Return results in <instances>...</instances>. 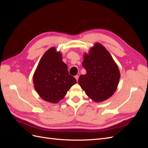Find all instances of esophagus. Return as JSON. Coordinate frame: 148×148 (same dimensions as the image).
<instances>
[{
    "label": "esophagus",
    "instance_id": "esophagus-1",
    "mask_svg": "<svg viewBox=\"0 0 148 148\" xmlns=\"http://www.w3.org/2000/svg\"><path fill=\"white\" fill-rule=\"evenodd\" d=\"M75 79H77V81L78 82V78H79V76H78V75H76L75 77Z\"/></svg>",
    "mask_w": 148,
    "mask_h": 148
}]
</instances>
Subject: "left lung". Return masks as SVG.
<instances>
[{
    "label": "left lung",
    "mask_w": 148,
    "mask_h": 148,
    "mask_svg": "<svg viewBox=\"0 0 148 148\" xmlns=\"http://www.w3.org/2000/svg\"><path fill=\"white\" fill-rule=\"evenodd\" d=\"M82 65L86 73L79 76L78 83L88 96L96 102H102L113 95L119 84L120 71L102 44L96 43L89 54H84Z\"/></svg>",
    "instance_id": "left-lung-1"
}]
</instances>
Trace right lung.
I'll list each match as a JSON object with an SVG mask.
<instances>
[{
  "label": "right lung",
  "instance_id": "1",
  "mask_svg": "<svg viewBox=\"0 0 148 148\" xmlns=\"http://www.w3.org/2000/svg\"><path fill=\"white\" fill-rule=\"evenodd\" d=\"M62 55L56 48L47 51L40 60L33 75L34 88L42 99L57 103L63 99L77 80L69 73Z\"/></svg>",
  "mask_w": 148,
  "mask_h": 148
}]
</instances>
